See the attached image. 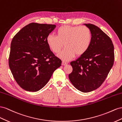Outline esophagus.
<instances>
[{
    "mask_svg": "<svg viewBox=\"0 0 122 122\" xmlns=\"http://www.w3.org/2000/svg\"><path fill=\"white\" fill-rule=\"evenodd\" d=\"M67 63H66V62H64V61H63L62 62V65H67Z\"/></svg>",
    "mask_w": 122,
    "mask_h": 122,
    "instance_id": "obj_1",
    "label": "esophagus"
}]
</instances>
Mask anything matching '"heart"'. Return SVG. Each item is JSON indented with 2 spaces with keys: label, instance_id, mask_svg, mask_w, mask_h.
<instances>
[{
  "label": "heart",
  "instance_id": "b5f03b06",
  "mask_svg": "<svg viewBox=\"0 0 122 122\" xmlns=\"http://www.w3.org/2000/svg\"><path fill=\"white\" fill-rule=\"evenodd\" d=\"M92 41V33L86 26H61L57 30L56 36L49 34L46 37L48 47L59 58L68 61L74 58L83 55L88 51Z\"/></svg>",
  "mask_w": 122,
  "mask_h": 122
}]
</instances>
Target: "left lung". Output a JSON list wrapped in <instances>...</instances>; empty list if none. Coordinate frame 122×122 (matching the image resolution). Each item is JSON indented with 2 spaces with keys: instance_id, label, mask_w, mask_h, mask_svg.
Wrapping results in <instances>:
<instances>
[{
  "instance_id": "1",
  "label": "left lung",
  "mask_w": 122,
  "mask_h": 122,
  "mask_svg": "<svg viewBox=\"0 0 122 122\" xmlns=\"http://www.w3.org/2000/svg\"><path fill=\"white\" fill-rule=\"evenodd\" d=\"M92 33L88 51L71 62L72 71L69 79L76 88L83 92H92L105 81L113 65L114 46L110 38L99 27L84 24Z\"/></svg>"
}]
</instances>
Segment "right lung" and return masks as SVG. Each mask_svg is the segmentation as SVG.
Returning a JSON list of instances; mask_svg holds the SVG:
<instances>
[{"instance_id": "1", "label": "right lung", "mask_w": 122, "mask_h": 122, "mask_svg": "<svg viewBox=\"0 0 122 122\" xmlns=\"http://www.w3.org/2000/svg\"><path fill=\"white\" fill-rule=\"evenodd\" d=\"M55 27L54 24L31 23L13 38L9 67L17 83L26 91L42 88L61 65V60L46 42L47 36Z\"/></svg>"}]
</instances>
